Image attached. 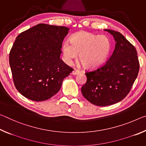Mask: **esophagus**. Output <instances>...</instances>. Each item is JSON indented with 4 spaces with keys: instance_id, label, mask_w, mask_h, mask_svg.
<instances>
[{
    "instance_id": "34e87169",
    "label": "esophagus",
    "mask_w": 146,
    "mask_h": 146,
    "mask_svg": "<svg viewBox=\"0 0 146 146\" xmlns=\"http://www.w3.org/2000/svg\"><path fill=\"white\" fill-rule=\"evenodd\" d=\"M78 73H79V71L77 70H75V69L73 71V72H72V74L73 75H78Z\"/></svg>"
}]
</instances>
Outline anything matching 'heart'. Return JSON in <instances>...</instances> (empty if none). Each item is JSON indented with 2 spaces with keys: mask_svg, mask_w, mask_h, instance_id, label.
I'll return each instance as SVG.
<instances>
[{
  "mask_svg": "<svg viewBox=\"0 0 146 146\" xmlns=\"http://www.w3.org/2000/svg\"><path fill=\"white\" fill-rule=\"evenodd\" d=\"M112 48L110 38L87 31L73 35L70 42L62 44V53L68 63H71L78 53V61L84 68L93 69L102 65L107 60Z\"/></svg>",
  "mask_w": 146,
  "mask_h": 146,
  "instance_id": "heart-1",
  "label": "heart"
}]
</instances>
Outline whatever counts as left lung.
Masks as SVG:
<instances>
[{"instance_id": "left-lung-1", "label": "left lung", "mask_w": 146, "mask_h": 146, "mask_svg": "<svg viewBox=\"0 0 146 146\" xmlns=\"http://www.w3.org/2000/svg\"><path fill=\"white\" fill-rule=\"evenodd\" d=\"M104 30L114 37L115 50L104 64L86 71L87 81L81 88L86 99L98 106L114 104L126 97L140 68L135 46L119 32Z\"/></svg>"}]
</instances>
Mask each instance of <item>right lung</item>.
Instances as JSON below:
<instances>
[{"instance_id":"obj_1","label":"right lung","mask_w":146,"mask_h":146,"mask_svg":"<svg viewBox=\"0 0 146 146\" xmlns=\"http://www.w3.org/2000/svg\"><path fill=\"white\" fill-rule=\"evenodd\" d=\"M70 29L39 24L20 33L9 52L15 86L33 101L48 100L58 92L64 78L73 70L60 58Z\"/></svg>"}]
</instances>
